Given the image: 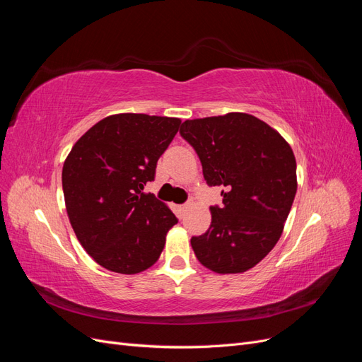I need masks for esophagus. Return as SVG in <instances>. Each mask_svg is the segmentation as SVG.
I'll return each mask as SVG.
<instances>
[{
  "label": "esophagus",
  "mask_w": 362,
  "mask_h": 362,
  "mask_svg": "<svg viewBox=\"0 0 362 362\" xmlns=\"http://www.w3.org/2000/svg\"><path fill=\"white\" fill-rule=\"evenodd\" d=\"M187 208H190V204H189V202H187V204H184V205H180V211H181V213L187 211Z\"/></svg>",
  "instance_id": "obj_1"
}]
</instances>
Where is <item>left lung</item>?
Returning a JSON list of instances; mask_svg holds the SVG:
<instances>
[{
    "label": "left lung",
    "mask_w": 362,
    "mask_h": 362,
    "mask_svg": "<svg viewBox=\"0 0 362 362\" xmlns=\"http://www.w3.org/2000/svg\"><path fill=\"white\" fill-rule=\"evenodd\" d=\"M180 134L198 154L208 185H222V206L192 247L216 273H243L275 247L298 190L293 149L276 129L247 113L185 120Z\"/></svg>",
    "instance_id": "1"
}]
</instances>
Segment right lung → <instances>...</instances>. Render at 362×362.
Returning <instances> with one entry per match:
<instances>
[{
    "instance_id": "1",
    "label": "right lung",
    "mask_w": 362,
    "mask_h": 362,
    "mask_svg": "<svg viewBox=\"0 0 362 362\" xmlns=\"http://www.w3.org/2000/svg\"><path fill=\"white\" fill-rule=\"evenodd\" d=\"M178 117L120 113L95 124L64 160L62 184L74 233L98 264L122 275L149 269L178 222L170 208L145 193L168 149Z\"/></svg>"
}]
</instances>
